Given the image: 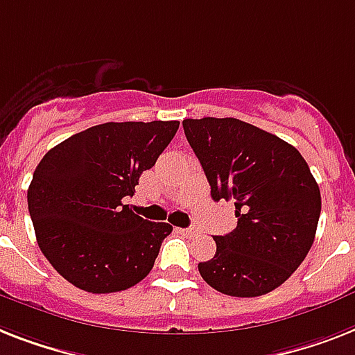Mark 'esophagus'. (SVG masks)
<instances>
[{
	"instance_id": "obj_1",
	"label": "esophagus",
	"mask_w": 355,
	"mask_h": 355,
	"mask_svg": "<svg viewBox=\"0 0 355 355\" xmlns=\"http://www.w3.org/2000/svg\"><path fill=\"white\" fill-rule=\"evenodd\" d=\"M182 232L186 233L187 237H195V235L198 233V230H197V227H186V230H182Z\"/></svg>"
}]
</instances>
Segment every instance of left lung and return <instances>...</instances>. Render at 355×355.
I'll return each mask as SVG.
<instances>
[{"instance_id":"obj_1","label":"left lung","mask_w":355,"mask_h":355,"mask_svg":"<svg viewBox=\"0 0 355 355\" xmlns=\"http://www.w3.org/2000/svg\"><path fill=\"white\" fill-rule=\"evenodd\" d=\"M213 200H233L237 227L217 235L204 281L232 297L272 292L299 268L315 239L321 191L297 149L237 118L182 122Z\"/></svg>"}]
</instances>
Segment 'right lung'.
<instances>
[{"mask_svg": "<svg viewBox=\"0 0 355 355\" xmlns=\"http://www.w3.org/2000/svg\"><path fill=\"white\" fill-rule=\"evenodd\" d=\"M180 122H107L76 132L42 158L27 202L37 246L63 279L91 293L128 290L151 272L168 223L129 209L138 178Z\"/></svg>", "mask_w": 355, "mask_h": 355, "instance_id": "obj_1", "label": "right lung"}]
</instances>
